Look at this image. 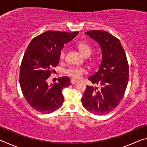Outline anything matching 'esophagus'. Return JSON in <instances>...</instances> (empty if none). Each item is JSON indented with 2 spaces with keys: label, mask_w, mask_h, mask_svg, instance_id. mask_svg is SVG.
Listing matches in <instances>:
<instances>
[{
  "label": "esophagus",
  "mask_w": 147,
  "mask_h": 147,
  "mask_svg": "<svg viewBox=\"0 0 147 147\" xmlns=\"http://www.w3.org/2000/svg\"><path fill=\"white\" fill-rule=\"evenodd\" d=\"M71 83L72 85H74V84H76L77 83H78V81H77L74 79H71Z\"/></svg>",
  "instance_id": "obj_1"
}]
</instances>
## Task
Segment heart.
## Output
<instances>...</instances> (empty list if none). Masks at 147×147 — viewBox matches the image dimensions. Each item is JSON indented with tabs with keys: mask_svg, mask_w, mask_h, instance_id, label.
Wrapping results in <instances>:
<instances>
[{
	"mask_svg": "<svg viewBox=\"0 0 147 147\" xmlns=\"http://www.w3.org/2000/svg\"><path fill=\"white\" fill-rule=\"evenodd\" d=\"M77 47L84 57H89L93 53V49L89 44L85 42H80L77 45ZM65 55V49H63L59 54V58L60 59H63ZM94 63V62H92ZM86 69L82 67H71L67 71V73L69 76L73 77L74 78H80L82 76L86 73Z\"/></svg>",
	"mask_w": 147,
	"mask_h": 147,
	"instance_id": "1",
	"label": "heart"
}]
</instances>
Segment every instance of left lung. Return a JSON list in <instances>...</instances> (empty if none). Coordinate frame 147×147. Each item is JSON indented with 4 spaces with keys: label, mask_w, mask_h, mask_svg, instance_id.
<instances>
[{
    "label": "left lung",
    "mask_w": 147,
    "mask_h": 147,
    "mask_svg": "<svg viewBox=\"0 0 147 147\" xmlns=\"http://www.w3.org/2000/svg\"><path fill=\"white\" fill-rule=\"evenodd\" d=\"M85 34L100 46L102 60L97 72L88 78L98 88L87 86L82 103L90 113L104 115L117 106L125 93L129 76L127 59L120 41L112 34L103 30Z\"/></svg>",
    "instance_id": "1"
}]
</instances>
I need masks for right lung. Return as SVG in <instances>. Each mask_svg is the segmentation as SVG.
Wrapping results in <instances>:
<instances>
[{"label": "right lung", "instance_id": "add662e5", "mask_svg": "<svg viewBox=\"0 0 147 147\" xmlns=\"http://www.w3.org/2000/svg\"><path fill=\"white\" fill-rule=\"evenodd\" d=\"M78 34L47 31L34 38L27 47L20 69L19 82L27 102L39 112L53 113L63 103L62 90L71 85L70 78L62 76L51 84L48 78L51 69L59 63V54L64 45Z\"/></svg>", "mask_w": 147, "mask_h": 147}]
</instances>
